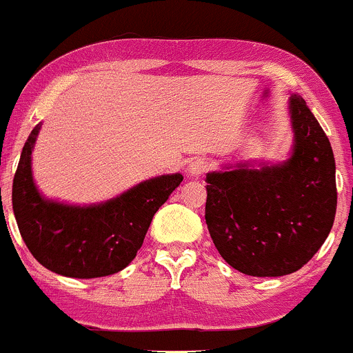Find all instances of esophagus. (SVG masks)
<instances>
[{
    "instance_id": "1",
    "label": "esophagus",
    "mask_w": 353,
    "mask_h": 353,
    "mask_svg": "<svg viewBox=\"0 0 353 353\" xmlns=\"http://www.w3.org/2000/svg\"><path fill=\"white\" fill-rule=\"evenodd\" d=\"M206 170H208V162L205 159H192V161L188 164V174L192 177L201 176V174L206 172Z\"/></svg>"
}]
</instances>
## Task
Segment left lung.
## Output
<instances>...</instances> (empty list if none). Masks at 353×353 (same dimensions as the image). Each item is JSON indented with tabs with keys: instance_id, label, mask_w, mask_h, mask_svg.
<instances>
[{
	"instance_id": "8db88e82",
	"label": "left lung",
	"mask_w": 353,
	"mask_h": 353,
	"mask_svg": "<svg viewBox=\"0 0 353 353\" xmlns=\"http://www.w3.org/2000/svg\"><path fill=\"white\" fill-rule=\"evenodd\" d=\"M292 147L277 164L236 162L206 174V225L239 272L292 274L325 243L336 213L335 157L306 101L289 96Z\"/></svg>"
}]
</instances>
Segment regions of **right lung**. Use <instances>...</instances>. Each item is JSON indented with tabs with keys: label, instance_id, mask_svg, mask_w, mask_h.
Wrapping results in <instances>:
<instances>
[{
	"label": "right lung",
	"instance_id": "obj_1",
	"mask_svg": "<svg viewBox=\"0 0 353 353\" xmlns=\"http://www.w3.org/2000/svg\"><path fill=\"white\" fill-rule=\"evenodd\" d=\"M40 128L28 135L13 179L11 201L21 239L40 264L61 276L92 279L120 272L135 259L152 218L183 174L152 177L92 205L55 201L33 181L32 152Z\"/></svg>",
	"mask_w": 353,
	"mask_h": 353
}]
</instances>
